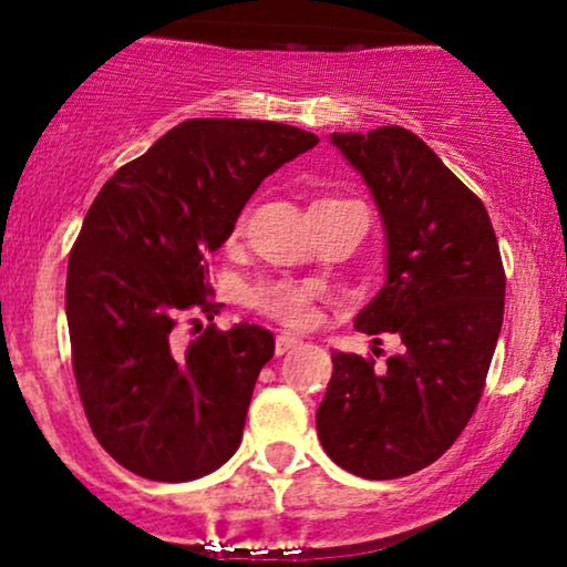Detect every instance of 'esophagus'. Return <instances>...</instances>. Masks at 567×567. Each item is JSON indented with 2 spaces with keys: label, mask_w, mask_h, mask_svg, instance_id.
<instances>
[{
  "label": "esophagus",
  "mask_w": 567,
  "mask_h": 567,
  "mask_svg": "<svg viewBox=\"0 0 567 567\" xmlns=\"http://www.w3.org/2000/svg\"><path fill=\"white\" fill-rule=\"evenodd\" d=\"M298 343H301V338H296V336H290V333H279L277 341H275V351H277V354H285V351L296 349Z\"/></svg>",
  "instance_id": "1"
}]
</instances>
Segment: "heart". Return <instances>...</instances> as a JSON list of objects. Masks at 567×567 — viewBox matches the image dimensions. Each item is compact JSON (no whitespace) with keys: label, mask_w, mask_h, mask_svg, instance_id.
<instances>
[{"label":"heart","mask_w":567,"mask_h":567,"mask_svg":"<svg viewBox=\"0 0 567 567\" xmlns=\"http://www.w3.org/2000/svg\"><path fill=\"white\" fill-rule=\"evenodd\" d=\"M247 303L261 315L275 317V320L290 324V328H303L315 317V285H298L288 279H264L247 290Z\"/></svg>","instance_id":"1"}]
</instances>
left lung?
<instances>
[{"label": "left lung", "instance_id": "left-lung-1", "mask_svg": "<svg viewBox=\"0 0 567 567\" xmlns=\"http://www.w3.org/2000/svg\"><path fill=\"white\" fill-rule=\"evenodd\" d=\"M330 143L362 175L386 234V282L354 328L396 333L402 351L379 370L333 351L317 434L357 477H405L437 461L477 408L504 322V266L485 205L419 135L389 125Z\"/></svg>", "mask_w": 567, "mask_h": 567}]
</instances>
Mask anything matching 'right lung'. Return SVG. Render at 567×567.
<instances>
[{
  "label": "right lung",
  "mask_w": 567,
  "mask_h": 567,
  "mask_svg": "<svg viewBox=\"0 0 567 567\" xmlns=\"http://www.w3.org/2000/svg\"><path fill=\"white\" fill-rule=\"evenodd\" d=\"M317 143L282 122L186 120L90 205L69 256L71 362L97 442L138 477H205L243 442L275 336L239 322L178 349L173 328L188 309L218 315L205 258L266 175Z\"/></svg>",
  "instance_id": "1"
}]
</instances>
